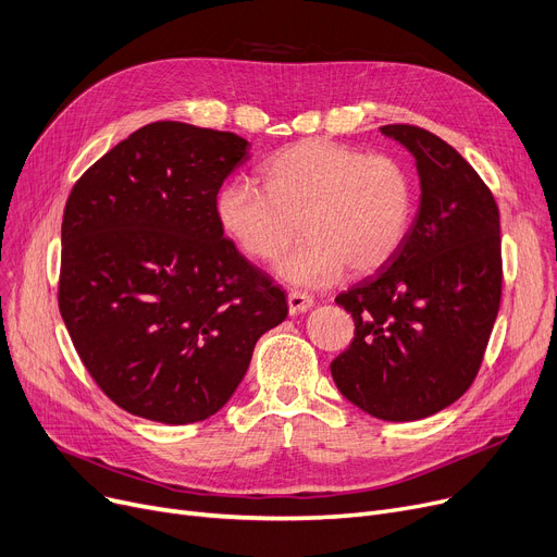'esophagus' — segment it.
Masks as SVG:
<instances>
[{
    "mask_svg": "<svg viewBox=\"0 0 557 557\" xmlns=\"http://www.w3.org/2000/svg\"><path fill=\"white\" fill-rule=\"evenodd\" d=\"M314 306V299L306 293H299V289H293V293L287 295V308H289V314H299V312H306Z\"/></svg>",
    "mask_w": 557,
    "mask_h": 557,
    "instance_id": "esophagus-1",
    "label": "esophagus"
}]
</instances>
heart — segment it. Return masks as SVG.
Returning a JSON list of instances; mask_svg holds the SVG:
<instances>
[{"label": "heart", "mask_w": 557, "mask_h": 557, "mask_svg": "<svg viewBox=\"0 0 557 557\" xmlns=\"http://www.w3.org/2000/svg\"><path fill=\"white\" fill-rule=\"evenodd\" d=\"M262 188L224 183L215 213L233 245L272 260L301 231L306 240L278 262V274L304 287L337 281L344 270L372 274L399 253L414 213L408 170L389 156L312 138L264 163Z\"/></svg>", "instance_id": "obj_1"}]
</instances>
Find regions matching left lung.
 Masks as SVG:
<instances>
[{
	"instance_id": "1",
	"label": "left lung",
	"mask_w": 557,
	"mask_h": 557,
	"mask_svg": "<svg viewBox=\"0 0 557 557\" xmlns=\"http://www.w3.org/2000/svg\"><path fill=\"white\" fill-rule=\"evenodd\" d=\"M381 134L414 156L419 210L399 253L337 295L356 333L331 374L367 414L414 421L458 401L479 374L500 304V224L490 188L451 145L412 124Z\"/></svg>"
}]
</instances>
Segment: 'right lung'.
<instances>
[{"instance_id":"add662e5","label":"right lung","mask_w":557,"mask_h":557,"mask_svg":"<svg viewBox=\"0 0 557 557\" xmlns=\"http://www.w3.org/2000/svg\"><path fill=\"white\" fill-rule=\"evenodd\" d=\"M245 161L249 143L228 131L153 122L67 197L59 308L95 383L131 414H215L287 317L283 289L218 222L222 183Z\"/></svg>"}]
</instances>
